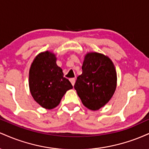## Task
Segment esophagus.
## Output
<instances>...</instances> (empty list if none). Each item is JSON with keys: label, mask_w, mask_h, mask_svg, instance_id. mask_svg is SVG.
I'll use <instances>...</instances> for the list:
<instances>
[{"label": "esophagus", "mask_w": 149, "mask_h": 149, "mask_svg": "<svg viewBox=\"0 0 149 149\" xmlns=\"http://www.w3.org/2000/svg\"><path fill=\"white\" fill-rule=\"evenodd\" d=\"M70 81H71V84H72V85L73 86V85H74V84H75V82H76V79H75V78H70Z\"/></svg>", "instance_id": "esophagus-1"}]
</instances>
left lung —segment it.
<instances>
[{"instance_id":"8db88e82","label":"left lung","mask_w":149,"mask_h":149,"mask_svg":"<svg viewBox=\"0 0 149 149\" xmlns=\"http://www.w3.org/2000/svg\"><path fill=\"white\" fill-rule=\"evenodd\" d=\"M77 77L74 88L83 105L95 111L111 100L116 88V71L109 57L97 52L88 53Z\"/></svg>"}]
</instances>
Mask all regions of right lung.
I'll return each instance as SVG.
<instances>
[{
	"label": "right lung",
	"mask_w": 149,
	"mask_h": 149,
	"mask_svg": "<svg viewBox=\"0 0 149 149\" xmlns=\"http://www.w3.org/2000/svg\"><path fill=\"white\" fill-rule=\"evenodd\" d=\"M29 88L34 100L42 107L51 109L60 103L73 86L56 64L55 55L47 51L39 54L31 66Z\"/></svg>",
	"instance_id": "right-lung-1"
}]
</instances>
